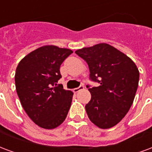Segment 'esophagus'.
Segmentation results:
<instances>
[{"label": "esophagus", "mask_w": 152, "mask_h": 152, "mask_svg": "<svg viewBox=\"0 0 152 152\" xmlns=\"http://www.w3.org/2000/svg\"><path fill=\"white\" fill-rule=\"evenodd\" d=\"M84 88H85L84 87V85H80L78 88H74V89H73V92H74V93H78L79 91L82 90V89H84Z\"/></svg>", "instance_id": "34e87169"}]
</instances>
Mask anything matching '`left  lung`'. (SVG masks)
Wrapping results in <instances>:
<instances>
[{
	"label": "left lung",
	"mask_w": 152,
	"mask_h": 152,
	"mask_svg": "<svg viewBox=\"0 0 152 152\" xmlns=\"http://www.w3.org/2000/svg\"><path fill=\"white\" fill-rule=\"evenodd\" d=\"M88 65L89 80L98 87L87 85L91 100L85 110L93 124L102 129L114 126L132 105L138 88L139 72L125 54L106 43L75 51Z\"/></svg>",
	"instance_id": "obj_1"
}]
</instances>
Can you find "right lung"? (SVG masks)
<instances>
[{
    "label": "right lung",
    "instance_id": "obj_1",
    "mask_svg": "<svg viewBox=\"0 0 152 152\" xmlns=\"http://www.w3.org/2000/svg\"><path fill=\"white\" fill-rule=\"evenodd\" d=\"M73 51L56 46L36 49L20 61L15 73L16 90L22 107L35 124L54 129L63 123L73 93L57 84L60 65Z\"/></svg>",
    "mask_w": 152,
    "mask_h": 152
}]
</instances>
